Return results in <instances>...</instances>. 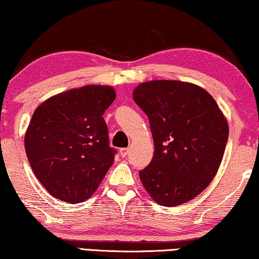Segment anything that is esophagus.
Masks as SVG:
<instances>
[{"label":"esophagus","instance_id":"34e87169","mask_svg":"<svg viewBox=\"0 0 259 259\" xmlns=\"http://www.w3.org/2000/svg\"><path fill=\"white\" fill-rule=\"evenodd\" d=\"M128 151H130L128 148H120L119 149V153H120V155L122 157H125V156H127V154H128Z\"/></svg>","mask_w":259,"mask_h":259}]
</instances>
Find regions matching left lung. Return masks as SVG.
<instances>
[{
  "instance_id": "obj_1",
  "label": "left lung",
  "mask_w": 259,
  "mask_h": 259,
  "mask_svg": "<svg viewBox=\"0 0 259 259\" xmlns=\"http://www.w3.org/2000/svg\"><path fill=\"white\" fill-rule=\"evenodd\" d=\"M133 99L147 114L154 141L151 163L139 171L156 203L175 207L201 194L216 175L229 126L215 99L200 86L152 80Z\"/></svg>"
}]
</instances>
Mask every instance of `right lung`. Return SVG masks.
<instances>
[{
    "label": "right lung",
    "mask_w": 259,
    "mask_h": 259,
    "mask_svg": "<svg viewBox=\"0 0 259 259\" xmlns=\"http://www.w3.org/2000/svg\"><path fill=\"white\" fill-rule=\"evenodd\" d=\"M111 86L86 85L59 93L33 112L24 146L36 178L50 195L86 201L113 164L103 114L114 102Z\"/></svg>",
    "instance_id": "add662e5"
}]
</instances>
